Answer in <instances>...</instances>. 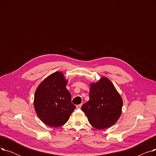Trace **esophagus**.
I'll return each instance as SVG.
<instances>
[{
	"label": "esophagus",
	"mask_w": 156,
	"mask_h": 156,
	"mask_svg": "<svg viewBox=\"0 0 156 156\" xmlns=\"http://www.w3.org/2000/svg\"><path fill=\"white\" fill-rule=\"evenodd\" d=\"M81 105H82V104H80L79 105H76V108L77 109H80L81 108Z\"/></svg>",
	"instance_id": "obj_1"
}]
</instances>
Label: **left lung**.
I'll return each mask as SVG.
<instances>
[{
    "label": "left lung",
    "mask_w": 156,
    "mask_h": 156,
    "mask_svg": "<svg viewBox=\"0 0 156 156\" xmlns=\"http://www.w3.org/2000/svg\"><path fill=\"white\" fill-rule=\"evenodd\" d=\"M90 100L83 104L81 109L88 121L97 129H105L112 126L119 118L122 100L111 81L106 77L90 85Z\"/></svg>",
    "instance_id": "left-lung-1"
}]
</instances>
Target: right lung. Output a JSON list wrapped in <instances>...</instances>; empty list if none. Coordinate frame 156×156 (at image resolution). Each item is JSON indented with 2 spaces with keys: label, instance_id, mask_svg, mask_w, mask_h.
I'll return each mask as SVG.
<instances>
[{
  "label": "right lung",
  "instance_id": "right-lung-1",
  "mask_svg": "<svg viewBox=\"0 0 156 156\" xmlns=\"http://www.w3.org/2000/svg\"><path fill=\"white\" fill-rule=\"evenodd\" d=\"M67 83L61 72H55L46 78L36 90L35 111L41 121L49 126L64 125L76 108L66 87Z\"/></svg>",
  "mask_w": 156,
  "mask_h": 156
}]
</instances>
